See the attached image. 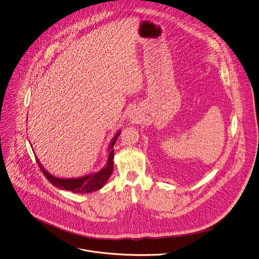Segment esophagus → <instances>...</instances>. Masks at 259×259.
I'll return each mask as SVG.
<instances>
[{"label": "esophagus", "instance_id": "obj_1", "mask_svg": "<svg viewBox=\"0 0 259 259\" xmlns=\"http://www.w3.org/2000/svg\"><path fill=\"white\" fill-rule=\"evenodd\" d=\"M130 120H132V122H137V121H139V117L137 116V114L133 111L131 114H130Z\"/></svg>", "mask_w": 259, "mask_h": 259}]
</instances>
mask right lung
I'll use <instances>...</instances> for the list:
<instances>
[{
	"label": "right lung",
	"mask_w": 259,
	"mask_h": 259,
	"mask_svg": "<svg viewBox=\"0 0 259 259\" xmlns=\"http://www.w3.org/2000/svg\"><path fill=\"white\" fill-rule=\"evenodd\" d=\"M121 131H118L110 145L108 148V159H107V163L106 165L100 169L97 172L91 174V175H87L80 178H69V179H62V178H56L54 176H52L51 174H49L41 164V162L38 160V158L36 157V161L41 169V171L43 172V175L45 176V178L47 179V181H49L53 186H55L57 189L60 190H65V191H70L72 193L75 194H85V193H92V192H96L100 189H102L104 187V185L107 183V181L110 179V177L112 176L113 172V168H114V150L113 147L120 135Z\"/></svg>",
	"instance_id": "right-lung-1"
}]
</instances>
